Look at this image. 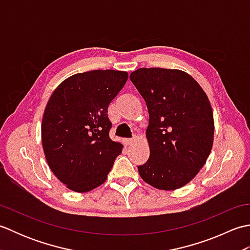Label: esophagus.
<instances>
[{"label": "esophagus", "mask_w": 250, "mask_h": 250, "mask_svg": "<svg viewBox=\"0 0 250 250\" xmlns=\"http://www.w3.org/2000/svg\"><path fill=\"white\" fill-rule=\"evenodd\" d=\"M134 139H128V140H126V144H128V145H132V144H134Z\"/></svg>", "instance_id": "esophagus-1"}]
</instances>
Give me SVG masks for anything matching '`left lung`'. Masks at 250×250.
<instances>
[{
	"label": "left lung",
	"mask_w": 250,
	"mask_h": 250,
	"mask_svg": "<svg viewBox=\"0 0 250 250\" xmlns=\"http://www.w3.org/2000/svg\"><path fill=\"white\" fill-rule=\"evenodd\" d=\"M130 79L149 114L150 156L137 167L141 177L160 190L182 188L204 167L213 147L209 100L195 79L180 70L143 67L132 72Z\"/></svg>",
	"instance_id": "left-lung-1"
}]
</instances>
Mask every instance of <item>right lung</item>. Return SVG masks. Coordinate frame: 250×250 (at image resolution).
Instances as JSON below:
<instances>
[{
    "label": "right lung",
    "instance_id": "obj_1",
    "mask_svg": "<svg viewBox=\"0 0 250 250\" xmlns=\"http://www.w3.org/2000/svg\"><path fill=\"white\" fill-rule=\"evenodd\" d=\"M128 81V73L95 70L63 81L47 102L42 145L55 176L75 192L102 185L121 143L109 137L108 105Z\"/></svg>",
    "mask_w": 250,
    "mask_h": 250
}]
</instances>
